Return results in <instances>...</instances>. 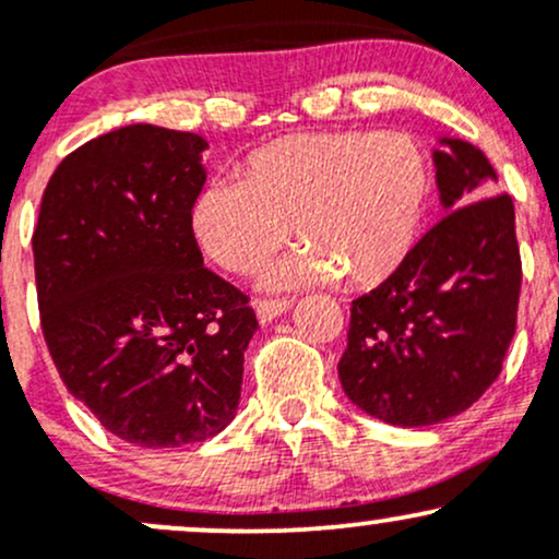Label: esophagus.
<instances>
[{
	"label": "esophagus",
	"mask_w": 559,
	"mask_h": 559,
	"mask_svg": "<svg viewBox=\"0 0 559 559\" xmlns=\"http://www.w3.org/2000/svg\"><path fill=\"white\" fill-rule=\"evenodd\" d=\"M288 307H292V301L288 299H260L258 305H254V312H258L260 323L265 325V323H271V320L284 316Z\"/></svg>",
	"instance_id": "1"
}]
</instances>
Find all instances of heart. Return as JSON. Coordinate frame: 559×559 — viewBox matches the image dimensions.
Returning <instances> with one entry per match:
<instances>
[{
    "mask_svg": "<svg viewBox=\"0 0 559 559\" xmlns=\"http://www.w3.org/2000/svg\"><path fill=\"white\" fill-rule=\"evenodd\" d=\"M428 199L420 150L402 133H294L260 146L241 183L215 181L189 213L197 247L230 273L254 271L286 239L301 241L260 273L265 288H376L418 241Z\"/></svg>",
    "mask_w": 559,
    "mask_h": 559,
    "instance_id": "heart-1",
    "label": "heart"
}]
</instances>
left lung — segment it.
<instances>
[{"instance_id": "8db88e82", "label": "left lung", "mask_w": 559, "mask_h": 559, "mask_svg": "<svg viewBox=\"0 0 559 559\" xmlns=\"http://www.w3.org/2000/svg\"><path fill=\"white\" fill-rule=\"evenodd\" d=\"M444 217L400 273L352 301L338 360L344 394L391 426H433L465 413L497 381L521 297L515 207L478 146L439 139Z\"/></svg>"}]
</instances>
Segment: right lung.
Here are the masks:
<instances>
[{
	"instance_id": "obj_1",
	"label": "right lung",
	"mask_w": 559,
	"mask_h": 559,
	"mask_svg": "<svg viewBox=\"0 0 559 559\" xmlns=\"http://www.w3.org/2000/svg\"><path fill=\"white\" fill-rule=\"evenodd\" d=\"M197 133L150 123L57 165L34 230L41 331L57 373L107 431L146 449L221 433L258 331L247 294L204 267L189 213Z\"/></svg>"
}]
</instances>
